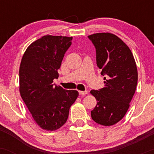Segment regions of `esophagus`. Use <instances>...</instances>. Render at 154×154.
Listing matches in <instances>:
<instances>
[{
    "instance_id": "esophagus-1",
    "label": "esophagus",
    "mask_w": 154,
    "mask_h": 154,
    "mask_svg": "<svg viewBox=\"0 0 154 154\" xmlns=\"http://www.w3.org/2000/svg\"><path fill=\"white\" fill-rule=\"evenodd\" d=\"M79 95H85L86 94H88V91H79Z\"/></svg>"
}]
</instances>
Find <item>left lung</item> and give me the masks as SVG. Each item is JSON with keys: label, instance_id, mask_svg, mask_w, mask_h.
Here are the masks:
<instances>
[{"label": "left lung", "instance_id": "left-lung-1", "mask_svg": "<svg viewBox=\"0 0 154 154\" xmlns=\"http://www.w3.org/2000/svg\"><path fill=\"white\" fill-rule=\"evenodd\" d=\"M96 50V63L105 75L104 88L91 93L97 104L91 111L94 122L111 126L125 116L137 87V70L131 51L119 38L109 32L88 36Z\"/></svg>", "mask_w": 154, "mask_h": 154}]
</instances>
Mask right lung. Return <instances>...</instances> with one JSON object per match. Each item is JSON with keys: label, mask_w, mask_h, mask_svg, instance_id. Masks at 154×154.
Masks as SVG:
<instances>
[{"label": "right lung", "mask_w": 154, "mask_h": 154, "mask_svg": "<svg viewBox=\"0 0 154 154\" xmlns=\"http://www.w3.org/2000/svg\"><path fill=\"white\" fill-rule=\"evenodd\" d=\"M72 37L45 35L24 52L19 67V92L34 121L40 128L54 131L66 123L71 106L79 95L54 85Z\"/></svg>", "instance_id": "add662e5"}]
</instances>
